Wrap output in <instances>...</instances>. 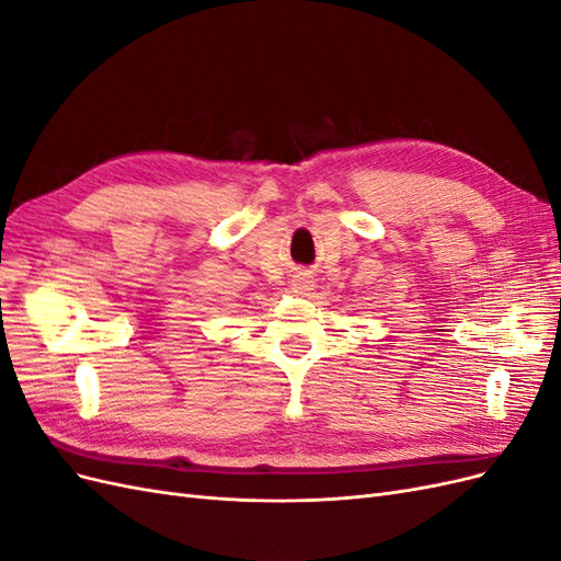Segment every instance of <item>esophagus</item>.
Masks as SVG:
<instances>
[{
    "mask_svg": "<svg viewBox=\"0 0 561 561\" xmlns=\"http://www.w3.org/2000/svg\"><path fill=\"white\" fill-rule=\"evenodd\" d=\"M290 290L295 295H309L313 290L311 274H307V271H299V274H295L290 280Z\"/></svg>",
    "mask_w": 561,
    "mask_h": 561,
    "instance_id": "obj_1",
    "label": "esophagus"
}]
</instances>
